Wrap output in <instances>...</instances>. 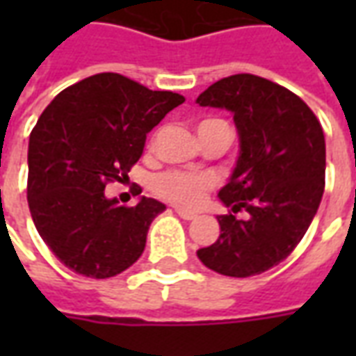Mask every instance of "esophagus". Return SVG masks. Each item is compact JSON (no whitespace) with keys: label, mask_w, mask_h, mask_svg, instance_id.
<instances>
[{"label":"esophagus","mask_w":356,"mask_h":356,"mask_svg":"<svg viewBox=\"0 0 356 356\" xmlns=\"http://www.w3.org/2000/svg\"><path fill=\"white\" fill-rule=\"evenodd\" d=\"M175 213H177L179 217L186 219V221H191V219H194V217H196V213H194V211H188V209H183V208H175Z\"/></svg>","instance_id":"34e87169"}]
</instances>
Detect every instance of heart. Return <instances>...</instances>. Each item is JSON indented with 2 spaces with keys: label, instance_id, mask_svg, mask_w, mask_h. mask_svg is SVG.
<instances>
[{
  "label": "heart",
  "instance_id": "1",
  "mask_svg": "<svg viewBox=\"0 0 356 356\" xmlns=\"http://www.w3.org/2000/svg\"><path fill=\"white\" fill-rule=\"evenodd\" d=\"M211 183L213 179L209 175H188L181 171H165L152 181V188L163 200H170L185 208H194L204 200L206 191L211 186Z\"/></svg>",
  "mask_w": 356,
  "mask_h": 356
}]
</instances>
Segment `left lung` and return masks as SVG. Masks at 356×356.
I'll return each mask as SVG.
<instances>
[{"label": "left lung", "instance_id": "1", "mask_svg": "<svg viewBox=\"0 0 356 356\" xmlns=\"http://www.w3.org/2000/svg\"><path fill=\"white\" fill-rule=\"evenodd\" d=\"M196 102L229 110L240 152L219 200L221 234L196 255L219 275H261L284 261L316 216L324 193L326 143L313 110L290 89L254 74L216 81ZM246 209L248 217L234 216Z\"/></svg>", "mask_w": 356, "mask_h": 356}]
</instances>
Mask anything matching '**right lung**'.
Masks as SVG:
<instances>
[{"label": "right lung", "mask_w": 356, "mask_h": 356, "mask_svg": "<svg viewBox=\"0 0 356 356\" xmlns=\"http://www.w3.org/2000/svg\"><path fill=\"white\" fill-rule=\"evenodd\" d=\"M183 102V95L104 72L66 88L43 110L28 143V206L43 242L74 273L110 278L140 257L165 206L140 196L125 208L104 186L127 177L147 133Z\"/></svg>", "instance_id": "obj_1"}]
</instances>
